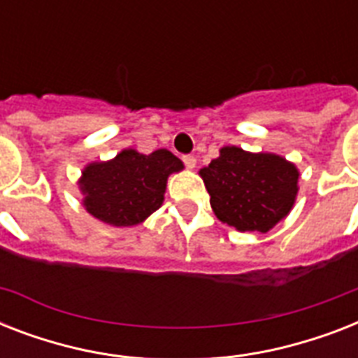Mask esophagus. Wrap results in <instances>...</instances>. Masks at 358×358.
Listing matches in <instances>:
<instances>
[{
	"label": "esophagus",
	"mask_w": 358,
	"mask_h": 358,
	"mask_svg": "<svg viewBox=\"0 0 358 358\" xmlns=\"http://www.w3.org/2000/svg\"><path fill=\"white\" fill-rule=\"evenodd\" d=\"M182 162H184V165L187 169H195L196 165V157L195 156H191V154H187V156L182 157Z\"/></svg>",
	"instance_id": "obj_1"
}]
</instances>
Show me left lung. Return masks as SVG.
Returning <instances> with one entry per match:
<instances>
[{"label": "left lung", "mask_w": 358, "mask_h": 358, "mask_svg": "<svg viewBox=\"0 0 358 358\" xmlns=\"http://www.w3.org/2000/svg\"><path fill=\"white\" fill-rule=\"evenodd\" d=\"M201 176L219 221L239 232H267L294 206L299 173L275 154L224 146Z\"/></svg>", "instance_id": "1"}]
</instances>
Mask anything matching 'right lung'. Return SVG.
I'll list each match as a JSON object with an SVG mask.
<instances>
[{"mask_svg": "<svg viewBox=\"0 0 358 358\" xmlns=\"http://www.w3.org/2000/svg\"><path fill=\"white\" fill-rule=\"evenodd\" d=\"M182 169V162L165 148L148 156L122 150L111 162L91 163L83 171V204L103 223L134 227L162 206L169 174Z\"/></svg>", "mask_w": 358, "mask_h": 358, "instance_id": "add662e5", "label": "right lung"}]
</instances>
